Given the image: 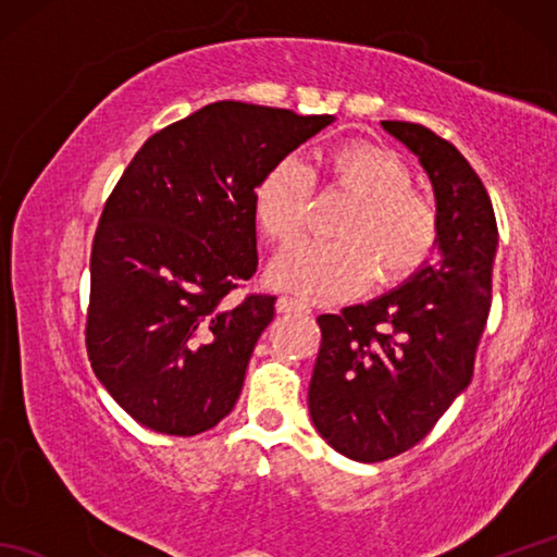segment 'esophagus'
Here are the masks:
<instances>
[{"label":"esophagus","mask_w":557,"mask_h":557,"mask_svg":"<svg viewBox=\"0 0 557 557\" xmlns=\"http://www.w3.org/2000/svg\"><path fill=\"white\" fill-rule=\"evenodd\" d=\"M277 311L280 313H309V304H304L299 299H292V297H280L277 299Z\"/></svg>","instance_id":"1"}]
</instances>
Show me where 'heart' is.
<instances>
[{"mask_svg": "<svg viewBox=\"0 0 557 557\" xmlns=\"http://www.w3.org/2000/svg\"><path fill=\"white\" fill-rule=\"evenodd\" d=\"M315 180L325 194L351 200L333 227V244H299L270 270L277 287L311 301H339L377 287L405 285L441 246V212L419 194L409 162L393 148L347 140L321 158ZM311 174L299 160L272 164L253 194V218L268 242L289 246L311 218Z\"/></svg>", "mask_w": 557, "mask_h": 557, "instance_id": "b5f03b06", "label": "heart"}]
</instances>
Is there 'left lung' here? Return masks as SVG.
<instances>
[{"mask_svg": "<svg viewBox=\"0 0 557 557\" xmlns=\"http://www.w3.org/2000/svg\"><path fill=\"white\" fill-rule=\"evenodd\" d=\"M383 128L429 174L443 234L441 260L405 285L318 315L311 421L330 447L357 461L407 453L471 383L498 248L488 191L465 156L421 124Z\"/></svg>", "mask_w": 557, "mask_h": 557, "instance_id": "8db88e82", "label": "left lung"}]
</instances>
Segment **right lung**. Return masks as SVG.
Returning a JSON list of instances; mask_svg holds the SVG:
<instances>
[{
	"mask_svg": "<svg viewBox=\"0 0 557 557\" xmlns=\"http://www.w3.org/2000/svg\"><path fill=\"white\" fill-rule=\"evenodd\" d=\"M333 114L222 100L152 134L104 203L90 253L86 347L128 417L164 435L218 425L242 395L275 297L256 272L253 194Z\"/></svg>",
	"mask_w": 557,
	"mask_h": 557,
	"instance_id": "right-lung-1",
	"label": "right lung"
}]
</instances>
